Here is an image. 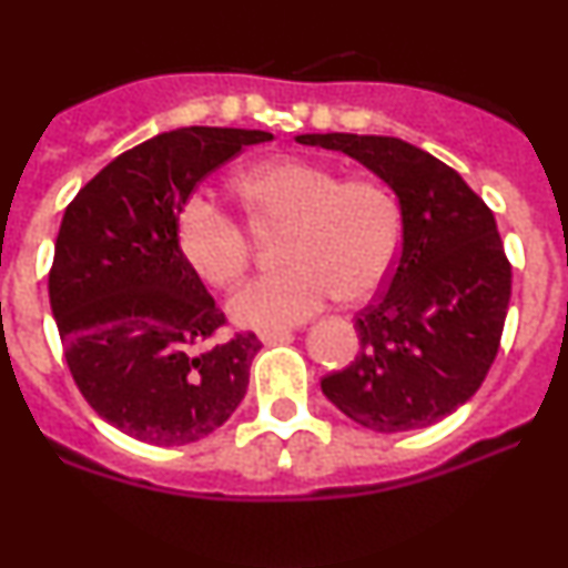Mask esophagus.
<instances>
[{
    "mask_svg": "<svg viewBox=\"0 0 568 568\" xmlns=\"http://www.w3.org/2000/svg\"><path fill=\"white\" fill-rule=\"evenodd\" d=\"M293 334L288 328H266V331H258V338H262L264 344H275V342H285V338H291Z\"/></svg>",
    "mask_w": 568,
    "mask_h": 568,
    "instance_id": "1",
    "label": "esophagus"
}]
</instances>
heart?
Masks as SVG:
<instances>
[{"instance_id": "obj_1", "label": "heart", "mask_w": 568, "mask_h": 568, "mask_svg": "<svg viewBox=\"0 0 568 568\" xmlns=\"http://www.w3.org/2000/svg\"><path fill=\"white\" fill-rule=\"evenodd\" d=\"M256 224L288 226L291 266L251 280L230 298L245 328H285L336 296L366 302L400 251V207L374 179H342L306 160H270L234 181ZM181 256L213 288H232L251 264V237L230 213L192 194L175 219Z\"/></svg>"}]
</instances>
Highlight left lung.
Returning <instances> with one entry per match:
<instances>
[{"label":"left lung","mask_w":568,"mask_h":568,"mask_svg":"<svg viewBox=\"0 0 568 568\" xmlns=\"http://www.w3.org/2000/svg\"><path fill=\"white\" fill-rule=\"evenodd\" d=\"M395 192L403 243L376 302L357 315L361 352L321 382L323 395L374 433H406L454 414L497 357L510 262L488 205L454 168L389 135L306 133Z\"/></svg>","instance_id":"obj_1"}]
</instances>
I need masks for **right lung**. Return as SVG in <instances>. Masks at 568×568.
Listing matches in <instances>:
<instances>
[{
    "instance_id": "1",
    "label": "right lung",
    "mask_w": 568,
    "mask_h": 568,
    "mask_svg": "<svg viewBox=\"0 0 568 568\" xmlns=\"http://www.w3.org/2000/svg\"><path fill=\"white\" fill-rule=\"evenodd\" d=\"M272 133L179 128L128 149L63 213L50 306L77 387L101 419L152 446H186L240 406L256 334L219 328L224 312L175 240L194 186Z\"/></svg>"
}]
</instances>
